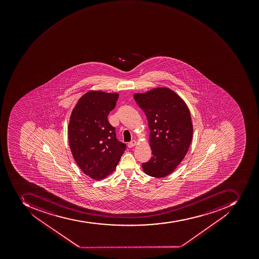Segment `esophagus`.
Masks as SVG:
<instances>
[{
  "instance_id": "1",
  "label": "esophagus",
  "mask_w": 259,
  "mask_h": 259,
  "mask_svg": "<svg viewBox=\"0 0 259 259\" xmlns=\"http://www.w3.org/2000/svg\"><path fill=\"white\" fill-rule=\"evenodd\" d=\"M128 147L129 148H133L135 145H137V141H132L131 142L128 143Z\"/></svg>"
}]
</instances>
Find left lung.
<instances>
[{
  "label": "left lung",
  "instance_id": "8db88e82",
  "mask_svg": "<svg viewBox=\"0 0 259 259\" xmlns=\"http://www.w3.org/2000/svg\"><path fill=\"white\" fill-rule=\"evenodd\" d=\"M134 99L146 114L150 130L153 156L143 163V169L155 178L170 175L187 155L192 141L190 110L184 101L168 88L135 94Z\"/></svg>",
  "mask_w": 259,
  "mask_h": 259
}]
</instances>
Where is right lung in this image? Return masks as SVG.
I'll list each match as a JSON object with an SVG mask.
<instances>
[{"label": "right lung", "mask_w": 259, "mask_h": 259, "mask_svg": "<svg viewBox=\"0 0 259 259\" xmlns=\"http://www.w3.org/2000/svg\"><path fill=\"white\" fill-rule=\"evenodd\" d=\"M118 98L116 93L90 91L79 99L71 114V152L80 169L95 180L105 179L115 169L126 148L118 141L107 118Z\"/></svg>", "instance_id": "obj_1"}]
</instances>
